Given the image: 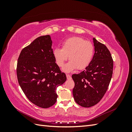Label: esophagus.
I'll list each match as a JSON object with an SVG mask.
<instances>
[{
  "mask_svg": "<svg viewBox=\"0 0 132 132\" xmlns=\"http://www.w3.org/2000/svg\"><path fill=\"white\" fill-rule=\"evenodd\" d=\"M66 76H67V79H70L71 78V76H70L69 74H67V75H66Z\"/></svg>",
  "mask_w": 132,
  "mask_h": 132,
  "instance_id": "esophagus-1",
  "label": "esophagus"
}]
</instances>
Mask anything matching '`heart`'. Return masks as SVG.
Returning <instances> with one entry per match:
<instances>
[{
  "label": "heart",
  "mask_w": 132,
  "mask_h": 132,
  "mask_svg": "<svg viewBox=\"0 0 132 132\" xmlns=\"http://www.w3.org/2000/svg\"><path fill=\"white\" fill-rule=\"evenodd\" d=\"M53 54L59 67L64 65L69 56L70 61L63 69L66 72H71L76 69L82 70L90 64L94 57V47L89 41L79 37H73L63 42L62 48H55Z\"/></svg>",
  "instance_id": "b5f03b06"
}]
</instances>
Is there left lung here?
Returning <instances> with one entry per match:
<instances>
[{"mask_svg": "<svg viewBox=\"0 0 132 132\" xmlns=\"http://www.w3.org/2000/svg\"><path fill=\"white\" fill-rule=\"evenodd\" d=\"M95 53L85 69L73 74L75 82L73 94L75 102L90 107L100 101L109 86L113 73V62L110 52L103 44L93 38Z\"/></svg>", "mask_w": 132, "mask_h": 132, "instance_id": "left-lung-1", "label": "left lung"}]
</instances>
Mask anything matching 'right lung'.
<instances>
[{"instance_id": "1", "label": "right lung", "mask_w": 132, "mask_h": 132, "mask_svg": "<svg viewBox=\"0 0 132 132\" xmlns=\"http://www.w3.org/2000/svg\"><path fill=\"white\" fill-rule=\"evenodd\" d=\"M50 35L38 37L23 48L18 58L16 73L23 93L34 104L43 109L57 101V88L67 77L55 63Z\"/></svg>"}]
</instances>
